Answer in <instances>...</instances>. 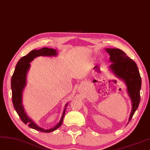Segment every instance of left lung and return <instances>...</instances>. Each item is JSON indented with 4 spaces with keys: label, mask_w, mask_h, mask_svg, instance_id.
<instances>
[{
    "label": "left lung",
    "mask_w": 150,
    "mask_h": 150,
    "mask_svg": "<svg viewBox=\"0 0 150 150\" xmlns=\"http://www.w3.org/2000/svg\"><path fill=\"white\" fill-rule=\"evenodd\" d=\"M112 62L110 68L119 78L123 79L127 86V91L132 102V110L129 122L137 110L140 101L142 79L137 65L125 53L118 49H106Z\"/></svg>",
    "instance_id": "1"
}]
</instances>
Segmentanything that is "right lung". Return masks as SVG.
<instances>
[{
	"instance_id": "right-lung-1",
	"label": "right lung",
	"mask_w": 150,
	"mask_h": 150,
	"mask_svg": "<svg viewBox=\"0 0 150 150\" xmlns=\"http://www.w3.org/2000/svg\"><path fill=\"white\" fill-rule=\"evenodd\" d=\"M56 52L57 51L55 49H49V48L47 47H44L40 50H32L27 55L23 56L18 60L11 79L12 103L13 105V107L18 115L19 117L21 118V120L24 123L27 124L28 126L30 128L36 129L37 131L45 133L52 132L61 126L65 113V108L67 105L65 106V110L64 112H63L60 122L55 127L51 129H43L37 126L26 115L22 103V91L23 88L25 86L26 76L27 71L29 69L30 67V62L38 56H55L57 54Z\"/></svg>"
}]
</instances>
